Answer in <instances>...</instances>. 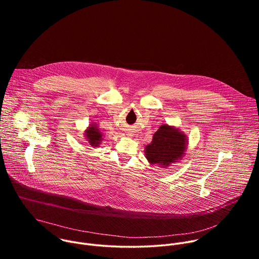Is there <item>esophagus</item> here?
Returning <instances> with one entry per match:
<instances>
[{"instance_id":"obj_1","label":"esophagus","mask_w":259,"mask_h":259,"mask_svg":"<svg viewBox=\"0 0 259 259\" xmlns=\"http://www.w3.org/2000/svg\"><path fill=\"white\" fill-rule=\"evenodd\" d=\"M128 135H129V136H132V133H129Z\"/></svg>"}]
</instances>
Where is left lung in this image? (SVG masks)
Segmentation results:
<instances>
[{"label": "left lung", "instance_id": "left-lung-1", "mask_svg": "<svg viewBox=\"0 0 259 259\" xmlns=\"http://www.w3.org/2000/svg\"><path fill=\"white\" fill-rule=\"evenodd\" d=\"M188 144V136L182 131L174 126L163 124L154 134L152 142L145 146L144 155L150 164L167 168L182 160Z\"/></svg>", "mask_w": 259, "mask_h": 259}]
</instances>
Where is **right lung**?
<instances>
[{"mask_svg":"<svg viewBox=\"0 0 259 259\" xmlns=\"http://www.w3.org/2000/svg\"><path fill=\"white\" fill-rule=\"evenodd\" d=\"M85 139L88 143L93 147H99L101 141L103 140V134L99 130L97 124L93 123L88 126V128L84 131Z\"/></svg>","mask_w":259,"mask_h":259,"instance_id":"add662e5","label":"right lung"}]
</instances>
